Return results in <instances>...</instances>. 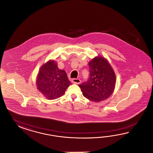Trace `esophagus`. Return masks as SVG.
<instances>
[{
    "label": "esophagus",
    "instance_id": "obj_1",
    "mask_svg": "<svg viewBox=\"0 0 153 153\" xmlns=\"http://www.w3.org/2000/svg\"><path fill=\"white\" fill-rule=\"evenodd\" d=\"M72 82L74 84H79L81 82V80L79 79H72Z\"/></svg>",
    "mask_w": 153,
    "mask_h": 153
}]
</instances>
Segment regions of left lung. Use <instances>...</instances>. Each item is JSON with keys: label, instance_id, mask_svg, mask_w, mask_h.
I'll return each mask as SVG.
<instances>
[{"label": "left lung", "instance_id": "left-lung-1", "mask_svg": "<svg viewBox=\"0 0 153 153\" xmlns=\"http://www.w3.org/2000/svg\"><path fill=\"white\" fill-rule=\"evenodd\" d=\"M90 77L79 85L83 97L91 102H102L111 96L116 83L115 72L106 58L95 56L89 62Z\"/></svg>", "mask_w": 153, "mask_h": 153}]
</instances>
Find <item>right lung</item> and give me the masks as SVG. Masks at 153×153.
I'll use <instances>...</instances> for the list:
<instances>
[{
  "label": "right lung",
  "instance_id": "obj_1",
  "mask_svg": "<svg viewBox=\"0 0 153 153\" xmlns=\"http://www.w3.org/2000/svg\"><path fill=\"white\" fill-rule=\"evenodd\" d=\"M36 83L39 91L49 100L63 96L71 83L64 70H60L54 60H49L40 67Z\"/></svg>",
  "mask_w": 153,
  "mask_h": 153
}]
</instances>
